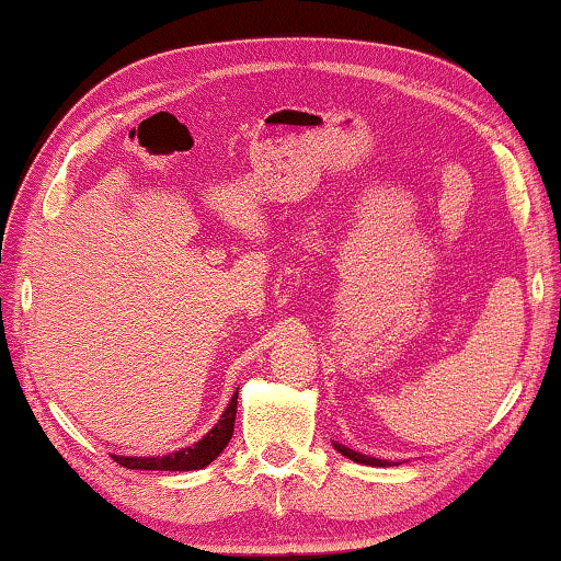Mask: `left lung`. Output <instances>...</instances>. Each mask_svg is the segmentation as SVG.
I'll return each mask as SVG.
<instances>
[{
	"instance_id": "left-lung-1",
	"label": "left lung",
	"mask_w": 561,
	"mask_h": 561,
	"mask_svg": "<svg viewBox=\"0 0 561 561\" xmlns=\"http://www.w3.org/2000/svg\"><path fill=\"white\" fill-rule=\"evenodd\" d=\"M333 449L339 451V454L346 456V459H351V461H356V463H366V467H391V461H386V459H376V456L358 454V451H353V449H348V446H343V444H339V442H333Z\"/></svg>"
}]
</instances>
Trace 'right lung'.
Here are the masks:
<instances>
[{"mask_svg":"<svg viewBox=\"0 0 561 561\" xmlns=\"http://www.w3.org/2000/svg\"><path fill=\"white\" fill-rule=\"evenodd\" d=\"M236 411H238V391L232 393V399L228 403V409L222 411V416L218 419L208 434H205L201 442L187 446L183 451L168 454V456H115L119 467L125 469H142V471H195L208 467L213 459H218L226 449L230 436H232V426H236Z\"/></svg>","mask_w":561,"mask_h":561,"instance_id":"add662e5","label":"right lung"}]
</instances>
